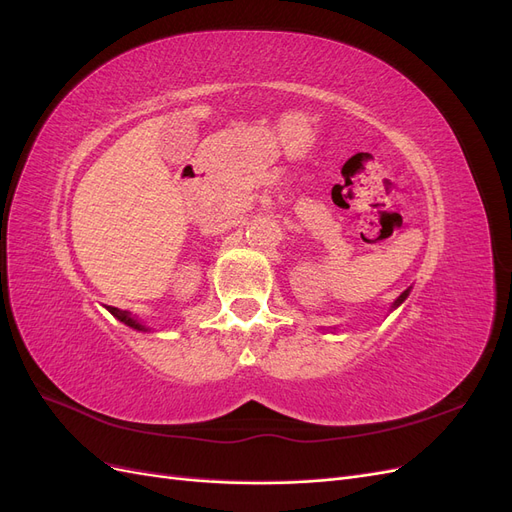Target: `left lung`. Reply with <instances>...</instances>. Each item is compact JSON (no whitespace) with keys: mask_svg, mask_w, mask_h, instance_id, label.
Here are the masks:
<instances>
[{"mask_svg":"<svg viewBox=\"0 0 512 512\" xmlns=\"http://www.w3.org/2000/svg\"><path fill=\"white\" fill-rule=\"evenodd\" d=\"M408 294H410V288H408V290H404V292H401L399 297H397V301L393 303V309H395V307H399L401 303H404V301H406V297H408Z\"/></svg>","mask_w":512,"mask_h":512,"instance_id":"obj_1","label":"left lung"}]
</instances>
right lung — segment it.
Instances as JSON below:
<instances>
[{"label": "right lung", "mask_w": 512, "mask_h": 512, "mask_svg": "<svg viewBox=\"0 0 512 512\" xmlns=\"http://www.w3.org/2000/svg\"><path fill=\"white\" fill-rule=\"evenodd\" d=\"M106 309H108V312H111L117 320H121L123 324H128V327H132V329H136V331H149V329L145 327V324L138 322L130 312H123V309H117V307H111V305H108Z\"/></svg>", "instance_id": "add662e5"}]
</instances>
